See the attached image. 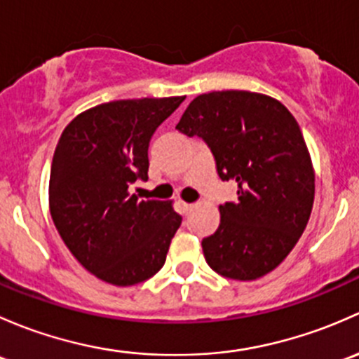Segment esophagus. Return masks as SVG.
Here are the masks:
<instances>
[{
  "label": "esophagus",
  "mask_w": 359,
  "mask_h": 359,
  "mask_svg": "<svg viewBox=\"0 0 359 359\" xmlns=\"http://www.w3.org/2000/svg\"><path fill=\"white\" fill-rule=\"evenodd\" d=\"M191 209H194V204H184V202H181V210H183L184 214L190 212Z\"/></svg>",
  "instance_id": "esophagus-1"
}]
</instances>
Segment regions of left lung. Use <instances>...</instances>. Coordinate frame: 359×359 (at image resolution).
<instances>
[{
	"label": "left lung",
	"mask_w": 359,
	"mask_h": 359,
	"mask_svg": "<svg viewBox=\"0 0 359 359\" xmlns=\"http://www.w3.org/2000/svg\"><path fill=\"white\" fill-rule=\"evenodd\" d=\"M176 129L198 136L236 202L219 205L221 223L202 240L207 264L224 278L256 280L273 271L308 224L315 172L294 116L275 98L214 91L188 105Z\"/></svg>",
	"instance_id": "left-lung-1"
}]
</instances>
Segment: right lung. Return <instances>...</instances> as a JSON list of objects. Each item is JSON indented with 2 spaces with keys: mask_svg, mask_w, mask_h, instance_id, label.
<instances>
[{
  "mask_svg": "<svg viewBox=\"0 0 359 359\" xmlns=\"http://www.w3.org/2000/svg\"><path fill=\"white\" fill-rule=\"evenodd\" d=\"M184 97L117 100L79 114L64 129L50 172V210L72 256L117 287L136 285L164 266L181 216L129 188L149 180L155 129Z\"/></svg>",
  "mask_w": 359,
  "mask_h": 359,
  "instance_id": "obj_1",
  "label": "right lung"
}]
</instances>
